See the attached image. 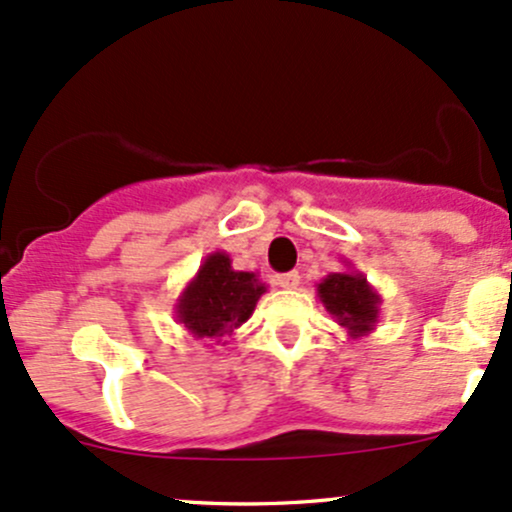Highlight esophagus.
Wrapping results in <instances>:
<instances>
[{
  "label": "esophagus",
  "mask_w": 512,
  "mask_h": 512,
  "mask_svg": "<svg viewBox=\"0 0 512 512\" xmlns=\"http://www.w3.org/2000/svg\"><path fill=\"white\" fill-rule=\"evenodd\" d=\"M299 282H301L299 272H284V274H279V277H277V284L282 286V289H296Z\"/></svg>",
  "instance_id": "1"
}]
</instances>
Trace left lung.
Returning a JSON list of instances; mask_svg holds the SVG:
<instances>
[{
  "label": "left lung",
  "mask_w": 512,
  "mask_h": 512,
  "mask_svg": "<svg viewBox=\"0 0 512 512\" xmlns=\"http://www.w3.org/2000/svg\"><path fill=\"white\" fill-rule=\"evenodd\" d=\"M345 272H330L316 284V294L325 311L333 316L352 340L364 338L376 328L381 313V294L362 272L345 260Z\"/></svg>",
  "instance_id": "1"
}]
</instances>
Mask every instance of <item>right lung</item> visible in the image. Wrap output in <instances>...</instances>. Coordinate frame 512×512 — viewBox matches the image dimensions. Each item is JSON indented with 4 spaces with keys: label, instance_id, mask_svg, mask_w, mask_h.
I'll return each mask as SVG.
<instances>
[{
    "label": "right lung",
    "instance_id": "add662e5",
    "mask_svg": "<svg viewBox=\"0 0 512 512\" xmlns=\"http://www.w3.org/2000/svg\"><path fill=\"white\" fill-rule=\"evenodd\" d=\"M265 291L267 286L255 272H238L228 252L216 250L206 255L199 272L179 294L174 318L196 340L221 342L233 338L235 330L252 316Z\"/></svg>",
    "mask_w": 512,
    "mask_h": 512
}]
</instances>
